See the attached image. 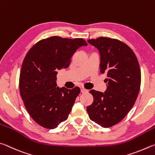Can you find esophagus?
Returning <instances> with one entry per match:
<instances>
[{
    "label": "esophagus",
    "mask_w": 155,
    "mask_h": 155,
    "mask_svg": "<svg viewBox=\"0 0 155 155\" xmlns=\"http://www.w3.org/2000/svg\"><path fill=\"white\" fill-rule=\"evenodd\" d=\"M88 92V90H86L84 88H81V93H86Z\"/></svg>",
    "instance_id": "obj_1"
}]
</instances>
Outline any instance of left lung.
<instances>
[{"instance_id": "left-lung-1", "label": "left lung", "mask_w": 155, "mask_h": 155, "mask_svg": "<svg viewBox=\"0 0 155 155\" xmlns=\"http://www.w3.org/2000/svg\"><path fill=\"white\" fill-rule=\"evenodd\" d=\"M100 54V71L106 73L104 93L90 91L93 102L87 107L91 120L103 127L115 125L134 106L139 93L141 72L134 51L120 41L107 37L88 39Z\"/></svg>"}]
</instances>
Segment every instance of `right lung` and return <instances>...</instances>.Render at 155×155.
<instances>
[{"label": "right lung", "mask_w": 155, "mask_h": 155, "mask_svg": "<svg viewBox=\"0 0 155 155\" xmlns=\"http://www.w3.org/2000/svg\"><path fill=\"white\" fill-rule=\"evenodd\" d=\"M87 43L81 38L51 37L37 42L24 59L20 75V95L32 118L53 129L68 118L79 87H57V71L66 69L78 48Z\"/></svg>", "instance_id": "right-lung-1"}]
</instances>
